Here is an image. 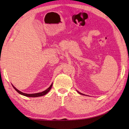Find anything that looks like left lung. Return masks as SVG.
<instances>
[{
	"instance_id": "left-lung-1",
	"label": "left lung",
	"mask_w": 129,
	"mask_h": 129,
	"mask_svg": "<svg viewBox=\"0 0 129 129\" xmlns=\"http://www.w3.org/2000/svg\"><path fill=\"white\" fill-rule=\"evenodd\" d=\"M76 91H77V90H76ZM77 92H78V93H79V94H81V95H85V94H82V93L78 91H77Z\"/></svg>"
}]
</instances>
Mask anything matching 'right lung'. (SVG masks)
<instances>
[{
    "mask_svg": "<svg viewBox=\"0 0 129 129\" xmlns=\"http://www.w3.org/2000/svg\"><path fill=\"white\" fill-rule=\"evenodd\" d=\"M52 85H53V83H52V84H51V85H50V86H49L47 89H46V90H45V91H42V92H38V93H35V94H26V93H24V92H23L19 91V90H18L13 85H12V86H13V87H14V89L16 90V91L19 93V94H21V95L25 96H27V97H32V98H33V97L35 98V97L42 96H43V95H44L46 94L49 91H50V89H51Z\"/></svg>",
    "mask_w": 129,
    "mask_h": 129,
    "instance_id": "1",
    "label": "right lung"
}]
</instances>
